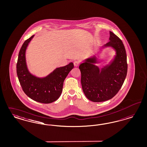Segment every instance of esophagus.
Segmentation results:
<instances>
[{
  "mask_svg": "<svg viewBox=\"0 0 147 147\" xmlns=\"http://www.w3.org/2000/svg\"><path fill=\"white\" fill-rule=\"evenodd\" d=\"M80 64V62L79 61H75L74 62V65L76 67L79 66Z\"/></svg>",
  "mask_w": 147,
  "mask_h": 147,
  "instance_id": "esophagus-1",
  "label": "esophagus"
}]
</instances>
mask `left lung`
<instances>
[{
  "mask_svg": "<svg viewBox=\"0 0 147 147\" xmlns=\"http://www.w3.org/2000/svg\"><path fill=\"white\" fill-rule=\"evenodd\" d=\"M109 40L105 46H112L117 51L115 59L110 66L100 71L93 64L96 62L93 58L79 67L82 90L86 97L93 102L106 101L115 96L127 76V54L123 42L111 31Z\"/></svg>",
  "mask_w": 147,
  "mask_h": 147,
  "instance_id": "1",
  "label": "left lung"
}]
</instances>
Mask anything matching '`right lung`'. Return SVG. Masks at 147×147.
<instances>
[{
    "instance_id": "add662e5",
    "label": "right lung",
    "mask_w": 147,
    "mask_h": 147,
    "mask_svg": "<svg viewBox=\"0 0 147 147\" xmlns=\"http://www.w3.org/2000/svg\"><path fill=\"white\" fill-rule=\"evenodd\" d=\"M32 35L25 40L18 54L17 74L22 90L31 99L40 103L49 104L55 101L61 96L63 84L66 76L74 68L72 62L56 68L45 78H38L29 72L26 65L25 53Z\"/></svg>"
}]
</instances>
